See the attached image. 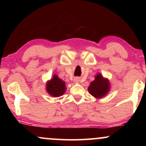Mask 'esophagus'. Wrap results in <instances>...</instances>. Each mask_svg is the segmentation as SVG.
I'll return each instance as SVG.
<instances>
[{"instance_id": "obj_1", "label": "esophagus", "mask_w": 146, "mask_h": 146, "mask_svg": "<svg viewBox=\"0 0 146 146\" xmlns=\"http://www.w3.org/2000/svg\"><path fill=\"white\" fill-rule=\"evenodd\" d=\"M80 81V78H74L75 82H79Z\"/></svg>"}]
</instances>
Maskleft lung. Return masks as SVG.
Returning <instances> with one entry per match:
<instances>
[{
	"label": "left lung",
	"instance_id": "left-lung-1",
	"mask_svg": "<svg viewBox=\"0 0 146 146\" xmlns=\"http://www.w3.org/2000/svg\"><path fill=\"white\" fill-rule=\"evenodd\" d=\"M88 90L90 94L95 98H102L109 92V81L108 79L104 78L100 73H98L95 76V80L90 83Z\"/></svg>",
	"mask_w": 146,
	"mask_h": 146
}]
</instances>
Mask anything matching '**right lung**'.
<instances>
[{
  "label": "right lung",
  "mask_w": 146,
  "mask_h": 146,
  "mask_svg": "<svg viewBox=\"0 0 146 146\" xmlns=\"http://www.w3.org/2000/svg\"><path fill=\"white\" fill-rule=\"evenodd\" d=\"M46 88L48 94L55 98L62 96L66 89L65 82L60 80L57 75H53L51 80L46 82Z\"/></svg>",
  "instance_id": "add662e5"
}]
</instances>
